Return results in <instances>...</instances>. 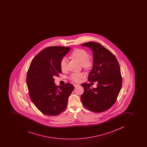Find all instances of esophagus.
Instances as JSON below:
<instances>
[{
  "label": "esophagus",
  "instance_id": "34e87169",
  "mask_svg": "<svg viewBox=\"0 0 147 147\" xmlns=\"http://www.w3.org/2000/svg\"><path fill=\"white\" fill-rule=\"evenodd\" d=\"M79 85V84H74V87H76V86H78Z\"/></svg>",
  "mask_w": 147,
  "mask_h": 147
}]
</instances>
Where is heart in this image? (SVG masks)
I'll list each match as a JSON object with an SVG mask.
<instances>
[{
	"instance_id": "heart-1",
	"label": "heart",
	"mask_w": 147,
	"mask_h": 147,
	"mask_svg": "<svg viewBox=\"0 0 147 147\" xmlns=\"http://www.w3.org/2000/svg\"><path fill=\"white\" fill-rule=\"evenodd\" d=\"M71 56L80 62L81 66L86 70H89L94 65L93 60L89 57L88 53L84 49H76L71 53ZM60 67L62 71H66L68 69V60L66 57L62 58L60 62ZM85 76V73L83 72L72 73L69 77L71 80L79 82L82 78Z\"/></svg>"
}]
</instances>
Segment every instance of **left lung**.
<instances>
[{
	"label": "left lung",
	"mask_w": 147,
	"mask_h": 147,
	"mask_svg": "<svg viewBox=\"0 0 147 147\" xmlns=\"http://www.w3.org/2000/svg\"><path fill=\"white\" fill-rule=\"evenodd\" d=\"M82 46L90 47L94 53V65L88 75V81L97 82V87L90 88L84 83L81 102L90 111L100 113L115 104L122 87V76L116 57L109 49L96 42H88Z\"/></svg>",
	"instance_id": "1"
}]
</instances>
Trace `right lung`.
Wrapping results in <instances>:
<instances>
[{"label":"right lung","instance_id":"right-lung-1","mask_svg":"<svg viewBox=\"0 0 147 147\" xmlns=\"http://www.w3.org/2000/svg\"><path fill=\"white\" fill-rule=\"evenodd\" d=\"M70 47H47L33 58L28 69L26 82L30 99L41 113L56 116L64 111L74 87L67 83L60 87L54 83L62 73L60 62Z\"/></svg>","mask_w":147,"mask_h":147}]
</instances>
